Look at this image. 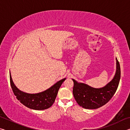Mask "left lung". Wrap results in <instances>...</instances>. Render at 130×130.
Returning a JSON list of instances; mask_svg holds the SVG:
<instances>
[{"mask_svg":"<svg viewBox=\"0 0 130 130\" xmlns=\"http://www.w3.org/2000/svg\"><path fill=\"white\" fill-rule=\"evenodd\" d=\"M115 74L110 82L100 88H94L84 83H74L73 93L74 98L80 106L85 109H97L109 102L118 89L120 79V67L116 58Z\"/></svg>","mask_w":130,"mask_h":130,"instance_id":"1","label":"left lung"}]
</instances>
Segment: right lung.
<instances>
[{"label": "right lung", "mask_w": 130, "mask_h": 130, "mask_svg": "<svg viewBox=\"0 0 130 130\" xmlns=\"http://www.w3.org/2000/svg\"><path fill=\"white\" fill-rule=\"evenodd\" d=\"M11 87L18 100L26 107L35 110H43L50 108L56 99L58 91L66 78L58 81L49 88L37 93H28L21 91L15 86L10 72Z\"/></svg>", "instance_id": "add662e5"}]
</instances>
